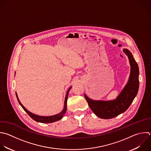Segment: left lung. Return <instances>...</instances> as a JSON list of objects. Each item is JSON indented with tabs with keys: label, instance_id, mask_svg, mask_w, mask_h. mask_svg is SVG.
Returning <instances> with one entry per match:
<instances>
[{
	"label": "left lung",
	"instance_id": "8db88e82",
	"mask_svg": "<svg viewBox=\"0 0 151 151\" xmlns=\"http://www.w3.org/2000/svg\"><path fill=\"white\" fill-rule=\"evenodd\" d=\"M123 52L128 57L131 71L129 81L117 98L112 101H95L84 94L89 107L100 118L109 119L123 113L129 108L137 95L139 84L138 65L128 50L124 49Z\"/></svg>",
	"mask_w": 151,
	"mask_h": 151
}]
</instances>
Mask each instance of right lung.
<instances>
[{"mask_svg": "<svg viewBox=\"0 0 151 151\" xmlns=\"http://www.w3.org/2000/svg\"><path fill=\"white\" fill-rule=\"evenodd\" d=\"M71 88V87H70ZM70 88L68 90L66 96H65V103H64V108L63 109V110L59 114L54 115V116H38V115H35L32 113H31L30 111H29L27 109H26V108L21 104V103L20 102L18 95L16 93V96L17 97V99L18 100V102L19 103L20 105L22 106V107L24 109V110L29 115V116L33 119L34 120L38 122H41V123H52L56 121H58L59 120H60L63 116L64 115V114L66 112L67 110V97H68V92L69 90L70 89Z\"/></svg>", "mask_w": 151, "mask_h": 151, "instance_id": "obj_1", "label": "right lung"}]
</instances>
